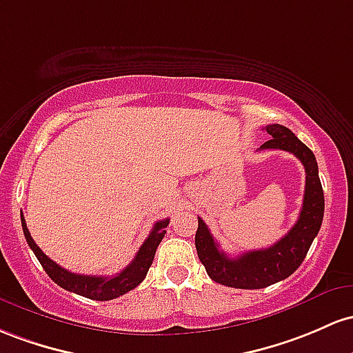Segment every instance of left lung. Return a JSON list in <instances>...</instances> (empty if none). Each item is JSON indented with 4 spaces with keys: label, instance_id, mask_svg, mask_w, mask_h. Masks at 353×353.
Instances as JSON below:
<instances>
[{
    "label": "left lung",
    "instance_id": "left-lung-1",
    "mask_svg": "<svg viewBox=\"0 0 353 353\" xmlns=\"http://www.w3.org/2000/svg\"><path fill=\"white\" fill-rule=\"evenodd\" d=\"M265 130L272 138L265 141L260 150H283L294 153L305 168L307 176L303 205L296 223L272 247L245 252L236 259H230L220 250V245L201 219H198L195 235L198 259L203 263L210 279L216 283L245 290L265 288L290 276L303 262L312 241L319 235L325 210L319 165L312 150L282 125H268Z\"/></svg>",
    "mask_w": 353,
    "mask_h": 353
}]
</instances>
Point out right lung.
<instances>
[{
    "label": "right lung",
    "mask_w": 353,
    "mask_h": 353,
    "mask_svg": "<svg viewBox=\"0 0 353 353\" xmlns=\"http://www.w3.org/2000/svg\"><path fill=\"white\" fill-rule=\"evenodd\" d=\"M170 220L165 219L161 221H157L155 227L150 232L148 239L143 241V245L140 247L132 263L121 270L118 275L114 276H97V275H80V273H71L66 268L59 267L58 263H54L50 256H46L41 252V248L34 243L33 236L30 235V230L26 227L25 216L21 213V225H23V233H25V239L30 245V248L37 255L38 262L41 263V267L45 268V272L48 273V276L53 280L54 283H58L59 287L65 288V290L73 292V294L86 296L91 300H113L117 296L125 295L126 292L133 290L134 287H138L145 280L148 268L152 267L153 259H155V253L160 241L163 240L166 227H168Z\"/></svg>",
    "instance_id": "add662e5"
}]
</instances>
